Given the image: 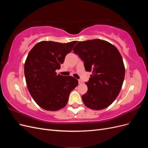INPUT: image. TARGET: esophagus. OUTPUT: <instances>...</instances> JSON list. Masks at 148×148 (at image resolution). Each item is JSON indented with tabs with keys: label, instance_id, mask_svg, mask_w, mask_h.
<instances>
[{
	"label": "esophagus",
	"instance_id": "esophagus-1",
	"mask_svg": "<svg viewBox=\"0 0 148 148\" xmlns=\"http://www.w3.org/2000/svg\"><path fill=\"white\" fill-rule=\"evenodd\" d=\"M78 83H79V84H81L83 83V82L82 81L81 79H79V80H78Z\"/></svg>",
	"mask_w": 148,
	"mask_h": 148
}]
</instances>
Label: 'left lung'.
Wrapping results in <instances>:
<instances>
[{"mask_svg":"<svg viewBox=\"0 0 148 148\" xmlns=\"http://www.w3.org/2000/svg\"><path fill=\"white\" fill-rule=\"evenodd\" d=\"M84 62L86 71H92L88 91L82 96L84 105L99 110L109 107L123 83L125 69L122 56L113 44L96 39L79 41L73 49Z\"/></svg>","mask_w":148,"mask_h":148,"instance_id":"8db88e82","label":"left lung"}]
</instances>
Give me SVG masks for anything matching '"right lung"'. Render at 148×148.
<instances>
[{"label":"right lung","mask_w":148,"mask_h":148,"mask_svg":"<svg viewBox=\"0 0 148 148\" xmlns=\"http://www.w3.org/2000/svg\"><path fill=\"white\" fill-rule=\"evenodd\" d=\"M77 42L43 41L29 52L24 66L26 83L33 99L43 109L56 111L64 108L70 92L77 86V79L56 72Z\"/></svg>","instance_id":"right-lung-1"}]
</instances>
